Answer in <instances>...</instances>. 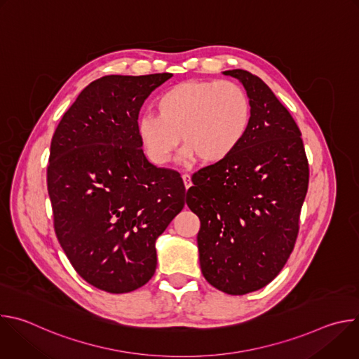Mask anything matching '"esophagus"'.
Returning <instances> with one entry per match:
<instances>
[{
	"instance_id": "obj_1",
	"label": "esophagus",
	"mask_w": 359,
	"mask_h": 359,
	"mask_svg": "<svg viewBox=\"0 0 359 359\" xmlns=\"http://www.w3.org/2000/svg\"><path fill=\"white\" fill-rule=\"evenodd\" d=\"M182 179H183V182H184L186 189H189V187L191 186V177H190V175H189V173H183V175H182Z\"/></svg>"
}]
</instances>
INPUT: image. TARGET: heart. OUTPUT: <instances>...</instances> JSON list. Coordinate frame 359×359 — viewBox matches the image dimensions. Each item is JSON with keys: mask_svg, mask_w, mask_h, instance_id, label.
<instances>
[{"mask_svg": "<svg viewBox=\"0 0 359 359\" xmlns=\"http://www.w3.org/2000/svg\"><path fill=\"white\" fill-rule=\"evenodd\" d=\"M156 112L143 114L136 122L150 162L169 163L182 139L187 161L219 163L243 142L251 105L245 90L234 82L190 79L162 92Z\"/></svg>", "mask_w": 359, "mask_h": 359, "instance_id": "heart-1", "label": "heart"}]
</instances>
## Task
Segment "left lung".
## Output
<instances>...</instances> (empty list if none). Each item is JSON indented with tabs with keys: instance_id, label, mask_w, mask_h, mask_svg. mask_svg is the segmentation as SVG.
Instances as JSON below:
<instances>
[{
	"instance_id": "obj_1",
	"label": "left lung",
	"mask_w": 359,
	"mask_h": 359,
	"mask_svg": "<svg viewBox=\"0 0 359 359\" xmlns=\"http://www.w3.org/2000/svg\"><path fill=\"white\" fill-rule=\"evenodd\" d=\"M223 74L244 86L250 125L227 159L193 175L186 203L200 219L204 278L226 294L244 295L266 287L285 266L310 172L301 132L274 92L248 71Z\"/></svg>"
}]
</instances>
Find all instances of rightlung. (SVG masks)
<instances>
[{"label":"right lung","mask_w":359,"mask_h":359,"mask_svg":"<svg viewBox=\"0 0 359 359\" xmlns=\"http://www.w3.org/2000/svg\"><path fill=\"white\" fill-rule=\"evenodd\" d=\"M172 76L90 82L50 142L46 182L58 241L76 273L111 294L153 277L156 240L184 208L180 175L153 166L136 132L144 99Z\"/></svg>","instance_id":"add662e5"}]
</instances>
